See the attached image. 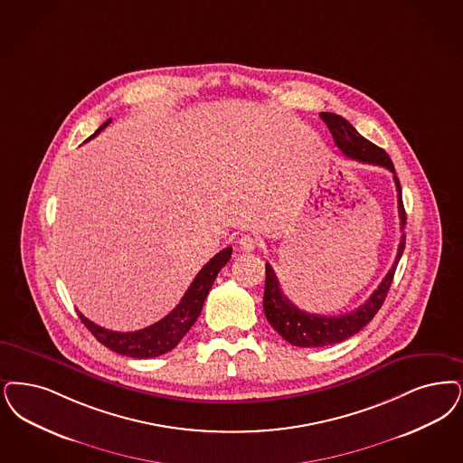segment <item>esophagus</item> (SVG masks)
Listing matches in <instances>:
<instances>
[{"label":"esophagus","instance_id":"obj_1","mask_svg":"<svg viewBox=\"0 0 463 463\" xmlns=\"http://www.w3.org/2000/svg\"><path fill=\"white\" fill-rule=\"evenodd\" d=\"M257 248V240L251 236H242L240 240V250L244 253H251Z\"/></svg>","mask_w":463,"mask_h":463}]
</instances>
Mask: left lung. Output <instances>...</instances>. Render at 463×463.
<instances>
[{
  "label": "left lung",
  "mask_w": 463,
  "mask_h": 463,
  "mask_svg": "<svg viewBox=\"0 0 463 463\" xmlns=\"http://www.w3.org/2000/svg\"><path fill=\"white\" fill-rule=\"evenodd\" d=\"M320 118L327 124V128L333 134L334 141L337 148L341 149L348 158L362 162V164H372V165L384 166L392 172V179L398 191V212H400V225L402 231L407 223V213L403 208V200H402V185L396 177L394 165L389 158L388 153L364 136H360L352 124L343 118L341 115L322 111ZM405 250V234L400 240L398 253L392 267L389 269L386 278L377 286V289L370 295L365 303H362L358 308L352 312L343 315H334V317H326V315L308 314L299 310L297 305L286 297L280 289L278 276L274 269L265 263V293H263V312L270 326L278 331L288 343L301 346V348H317V346H329L341 343L348 337H352L358 331H362L373 315L379 312L383 307L384 299L388 297L391 282L394 278V270L398 267V261L403 255Z\"/></svg>",
  "instance_id": "left-lung-1"
}]
</instances>
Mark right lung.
Returning a JSON list of instances; mask_svg holds the SVG:
<instances>
[{"label": "right lung", "instance_id": "right-lung-1", "mask_svg": "<svg viewBox=\"0 0 463 463\" xmlns=\"http://www.w3.org/2000/svg\"><path fill=\"white\" fill-rule=\"evenodd\" d=\"M111 120H107L99 129L94 132L91 137L98 136L105 129ZM90 137V139H91ZM232 255V248H225L219 251L213 259L210 260L203 269L198 272V276L187 288L181 303L164 317L162 320L155 322L153 326L145 327L141 331L134 333H117L105 327H99L98 324L86 318L80 312H77L82 324L91 331L94 337L111 352L118 354H126L130 358H155L164 353L174 350L179 341L184 337L185 333L193 327V324L198 320L202 314L204 299L208 291L212 289L217 274L222 270L223 265L229 261Z\"/></svg>", "mask_w": 463, "mask_h": 463}]
</instances>
